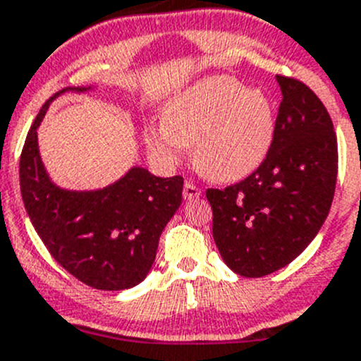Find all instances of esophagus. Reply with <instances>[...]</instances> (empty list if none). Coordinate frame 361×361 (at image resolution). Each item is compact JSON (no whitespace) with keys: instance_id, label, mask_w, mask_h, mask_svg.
I'll list each match as a JSON object with an SVG mask.
<instances>
[{"instance_id":"esophagus-1","label":"esophagus","mask_w":361,"mask_h":361,"mask_svg":"<svg viewBox=\"0 0 361 361\" xmlns=\"http://www.w3.org/2000/svg\"><path fill=\"white\" fill-rule=\"evenodd\" d=\"M200 195H202L200 188H196V185L192 184V182H185L184 189H182V196H184V200L200 198Z\"/></svg>"}]
</instances>
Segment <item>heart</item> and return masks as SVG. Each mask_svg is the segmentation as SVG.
I'll list each match as a JSON object with an SVG mask.
<instances>
[{
    "label": "heart",
    "mask_w": 361,
    "mask_h": 361,
    "mask_svg": "<svg viewBox=\"0 0 361 361\" xmlns=\"http://www.w3.org/2000/svg\"><path fill=\"white\" fill-rule=\"evenodd\" d=\"M274 133L276 116L267 92L216 75L173 96L163 112V126H149L144 138L149 154L165 169L180 165L184 147H192L202 176L235 182L262 165Z\"/></svg>",
    "instance_id": "1"
}]
</instances>
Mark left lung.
<instances>
[{
    "instance_id": "obj_1",
    "label": "left lung",
    "mask_w": 361,
    "mask_h": 361,
    "mask_svg": "<svg viewBox=\"0 0 361 361\" xmlns=\"http://www.w3.org/2000/svg\"><path fill=\"white\" fill-rule=\"evenodd\" d=\"M283 92L272 147L256 172L207 189L212 235L235 274L263 277L290 265L323 226L337 182V137L321 99L297 78Z\"/></svg>"
}]
</instances>
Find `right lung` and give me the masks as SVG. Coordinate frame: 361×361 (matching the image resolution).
Listing matches in <instances>:
<instances>
[{
	"label": "right lung",
	"mask_w": 361,
	"mask_h": 361,
	"mask_svg": "<svg viewBox=\"0 0 361 361\" xmlns=\"http://www.w3.org/2000/svg\"><path fill=\"white\" fill-rule=\"evenodd\" d=\"M91 89L66 87L42 106L20 154V192L35 230L64 270L94 290H130L154 263L159 237L180 207L184 179H163L131 166L99 189L77 191L56 184L42 161L38 126L61 94Z\"/></svg>",
	"instance_id": "obj_1"
}]
</instances>
